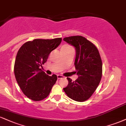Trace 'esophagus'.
<instances>
[{"mask_svg":"<svg viewBox=\"0 0 126 126\" xmlns=\"http://www.w3.org/2000/svg\"><path fill=\"white\" fill-rule=\"evenodd\" d=\"M57 79H60L63 78V76H62V75H57Z\"/></svg>","mask_w":126,"mask_h":126,"instance_id":"1","label":"esophagus"}]
</instances>
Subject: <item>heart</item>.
Wrapping results in <instances>:
<instances>
[{"label": "heart", "instance_id": "b5f03b06", "mask_svg": "<svg viewBox=\"0 0 126 126\" xmlns=\"http://www.w3.org/2000/svg\"><path fill=\"white\" fill-rule=\"evenodd\" d=\"M63 47H69V46H64Z\"/></svg>", "mask_w": 126, "mask_h": 126}]
</instances>
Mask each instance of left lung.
Masks as SVG:
<instances>
[{
  "label": "left lung",
  "mask_w": 126,
  "mask_h": 126,
  "mask_svg": "<svg viewBox=\"0 0 126 126\" xmlns=\"http://www.w3.org/2000/svg\"><path fill=\"white\" fill-rule=\"evenodd\" d=\"M63 40L75 47V66L78 75V79L73 81L67 78L69 83L63 90L69 97L82 102L92 96L100 82L101 57L96 46L83 36H70Z\"/></svg>",
  "instance_id": "8db88e82"
}]
</instances>
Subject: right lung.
I'll list each match as a JSON object with an SVG mask.
<instances>
[{
    "instance_id": "right-lung-1",
    "label": "right lung",
    "mask_w": 126,
    "mask_h": 126,
    "mask_svg": "<svg viewBox=\"0 0 126 126\" xmlns=\"http://www.w3.org/2000/svg\"><path fill=\"white\" fill-rule=\"evenodd\" d=\"M61 42L62 38L34 39L24 43L17 51L14 66L15 78L24 94L33 101L46 98L56 83L57 76L46 75L40 67Z\"/></svg>"
}]
</instances>
